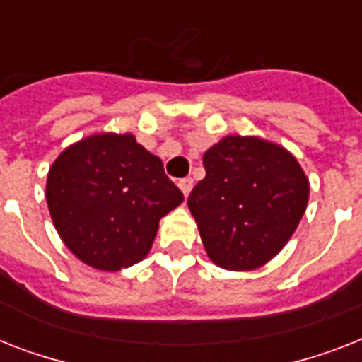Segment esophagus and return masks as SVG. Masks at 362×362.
<instances>
[{
  "label": "esophagus",
  "instance_id": "esophagus-1",
  "mask_svg": "<svg viewBox=\"0 0 362 362\" xmlns=\"http://www.w3.org/2000/svg\"><path fill=\"white\" fill-rule=\"evenodd\" d=\"M178 187H180L182 189V193H184V195H189V192H192V187H193V180L192 178H182L180 182H178Z\"/></svg>",
  "mask_w": 362,
  "mask_h": 362
}]
</instances>
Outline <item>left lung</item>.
<instances>
[{
    "instance_id": "8db88e82",
    "label": "left lung",
    "mask_w": 362,
    "mask_h": 362,
    "mask_svg": "<svg viewBox=\"0 0 362 362\" xmlns=\"http://www.w3.org/2000/svg\"><path fill=\"white\" fill-rule=\"evenodd\" d=\"M203 163L206 176L187 206L204 250L223 269H257L297 229L308 204V178L286 148L257 136H226Z\"/></svg>"
}]
</instances>
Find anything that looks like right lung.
I'll list each match as a JSON object with an SVG mask.
<instances>
[{"mask_svg":"<svg viewBox=\"0 0 362 362\" xmlns=\"http://www.w3.org/2000/svg\"><path fill=\"white\" fill-rule=\"evenodd\" d=\"M182 201L161 159L127 133L76 142L59 153L47 180L56 231L76 257L99 270L146 257L159 220Z\"/></svg>","mask_w":362,"mask_h":362,"instance_id":"1","label":"right lung"}]
</instances>
